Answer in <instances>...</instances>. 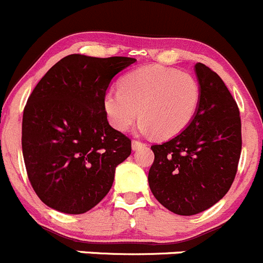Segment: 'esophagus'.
<instances>
[{
	"instance_id": "esophagus-1",
	"label": "esophagus",
	"mask_w": 263,
	"mask_h": 263,
	"mask_svg": "<svg viewBox=\"0 0 263 263\" xmlns=\"http://www.w3.org/2000/svg\"><path fill=\"white\" fill-rule=\"evenodd\" d=\"M144 146H145V144H144L143 141H139V140H134V141H132V149H134V151H139V149L144 148Z\"/></svg>"
}]
</instances>
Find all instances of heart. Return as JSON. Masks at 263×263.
Listing matches in <instances>:
<instances>
[{
    "label": "heart",
    "mask_w": 263,
    "mask_h": 263,
    "mask_svg": "<svg viewBox=\"0 0 263 263\" xmlns=\"http://www.w3.org/2000/svg\"><path fill=\"white\" fill-rule=\"evenodd\" d=\"M201 87L195 76L176 68L146 66L126 75L119 90H109L104 110L109 123L124 132L141 118L140 128L170 139L187 128L197 114Z\"/></svg>",
    "instance_id": "1"
}]
</instances>
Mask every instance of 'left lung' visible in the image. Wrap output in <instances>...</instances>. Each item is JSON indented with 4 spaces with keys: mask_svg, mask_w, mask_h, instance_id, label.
<instances>
[{
    "mask_svg": "<svg viewBox=\"0 0 263 263\" xmlns=\"http://www.w3.org/2000/svg\"><path fill=\"white\" fill-rule=\"evenodd\" d=\"M201 87L197 114L187 128L152 145L149 187L166 209L195 215L212 208L231 188L241 153V120L236 101L217 72L196 63Z\"/></svg>",
    "mask_w": 263,
    "mask_h": 263,
    "instance_id": "left-lung-1",
    "label": "left lung"
}]
</instances>
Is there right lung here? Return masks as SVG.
Segmentation results:
<instances>
[{"mask_svg": "<svg viewBox=\"0 0 263 263\" xmlns=\"http://www.w3.org/2000/svg\"><path fill=\"white\" fill-rule=\"evenodd\" d=\"M135 58L70 54L57 62L27 100L22 151L29 183L41 201L83 214L110 191L115 167L131 154V140L112 128L104 97Z\"/></svg>", "mask_w": 263, "mask_h": 263, "instance_id": "add662e5", "label": "right lung"}]
</instances>
